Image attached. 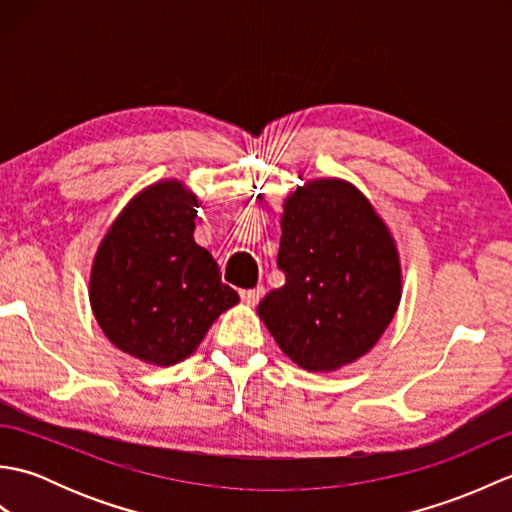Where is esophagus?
I'll use <instances>...</instances> for the list:
<instances>
[{"label":"esophagus","instance_id":"obj_1","mask_svg":"<svg viewBox=\"0 0 512 512\" xmlns=\"http://www.w3.org/2000/svg\"><path fill=\"white\" fill-rule=\"evenodd\" d=\"M239 297L246 303V306H257L259 299L264 297V288H253V290H242L239 292Z\"/></svg>","mask_w":512,"mask_h":512}]
</instances>
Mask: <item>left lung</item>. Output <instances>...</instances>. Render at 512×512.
I'll return each mask as SVG.
<instances>
[{"label":"left lung","instance_id":"1","mask_svg":"<svg viewBox=\"0 0 512 512\" xmlns=\"http://www.w3.org/2000/svg\"><path fill=\"white\" fill-rule=\"evenodd\" d=\"M277 266L286 284L257 314L292 363L334 372L365 356L402 297L396 239L352 182L317 178L284 200Z\"/></svg>","mask_w":512,"mask_h":512}]
</instances>
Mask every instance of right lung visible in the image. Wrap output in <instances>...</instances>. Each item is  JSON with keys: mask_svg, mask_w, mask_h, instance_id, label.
I'll return each mask as SVG.
<instances>
[{"mask_svg": "<svg viewBox=\"0 0 512 512\" xmlns=\"http://www.w3.org/2000/svg\"><path fill=\"white\" fill-rule=\"evenodd\" d=\"M198 206L180 180L149 184L118 213L94 255V317L118 350L149 365L184 361L239 301L213 255L195 244Z\"/></svg>", "mask_w": 512, "mask_h": 512, "instance_id": "right-lung-1", "label": "right lung"}]
</instances>
